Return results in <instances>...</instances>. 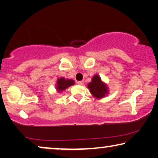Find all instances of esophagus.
<instances>
[{"instance_id":"34e87169","label":"esophagus","mask_w":158,"mask_h":158,"mask_svg":"<svg viewBox=\"0 0 158 158\" xmlns=\"http://www.w3.org/2000/svg\"><path fill=\"white\" fill-rule=\"evenodd\" d=\"M83 83H84L83 81H77V84L80 85H83Z\"/></svg>"}]
</instances>
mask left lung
Returning <instances> with one entry per match:
<instances>
[{
    "label": "left lung",
    "mask_w": 158,
    "mask_h": 158,
    "mask_svg": "<svg viewBox=\"0 0 158 158\" xmlns=\"http://www.w3.org/2000/svg\"><path fill=\"white\" fill-rule=\"evenodd\" d=\"M88 88L90 93L97 98H102L108 93V89L106 85L101 81L100 77L95 75L92 79V82L88 84Z\"/></svg>",
    "instance_id": "8db88e82"
}]
</instances>
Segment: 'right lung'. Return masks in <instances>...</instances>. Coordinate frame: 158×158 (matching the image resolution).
<instances>
[{"label": "right lung", "instance_id": "1", "mask_svg": "<svg viewBox=\"0 0 158 158\" xmlns=\"http://www.w3.org/2000/svg\"><path fill=\"white\" fill-rule=\"evenodd\" d=\"M75 83V82L73 80H65L64 77H60L59 78L57 81V85L56 89L59 92H62L65 90L68 87L73 85Z\"/></svg>", "mask_w": 158, "mask_h": 158}]
</instances>
